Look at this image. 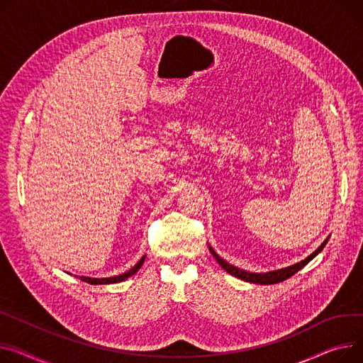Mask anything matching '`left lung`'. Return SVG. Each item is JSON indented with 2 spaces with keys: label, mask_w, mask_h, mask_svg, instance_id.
Instances as JSON below:
<instances>
[{
  "label": "left lung",
  "mask_w": 363,
  "mask_h": 363,
  "mask_svg": "<svg viewBox=\"0 0 363 363\" xmlns=\"http://www.w3.org/2000/svg\"><path fill=\"white\" fill-rule=\"evenodd\" d=\"M330 238V236H328ZM328 238L324 240V242L313 251L311 255H308L305 259L294 264V265H289V267H284V269H279V270H273V272H267V273H251V272H247V270H242V269H238L235 267V265L229 264L226 259H223L222 257H219L216 254V251L208 245V250L210 252L213 254V257L216 258V261L219 262L222 265V269H225L229 274L240 279V280H245V281H250V283H257V284H276V283H280L289 277H292L295 273H298L299 270H302L305 265L315 258L325 247V244L328 242Z\"/></svg>",
  "instance_id": "left-lung-1"
}]
</instances>
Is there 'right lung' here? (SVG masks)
I'll use <instances>...</instances> for the list:
<instances>
[{"label": "right lung", "instance_id": "add662e5", "mask_svg": "<svg viewBox=\"0 0 363 363\" xmlns=\"http://www.w3.org/2000/svg\"><path fill=\"white\" fill-rule=\"evenodd\" d=\"M144 259H146V255H143V257H141V259L134 265L133 269H130L128 272H125V273H123V274H119V276H113V277H104V279L84 277V276H82V277H80V280H83V281H86V283H90V284H112V283L124 281V280H127L128 277H131L133 274H135V273L141 269V265H143Z\"/></svg>", "mask_w": 363, "mask_h": 363}]
</instances>
